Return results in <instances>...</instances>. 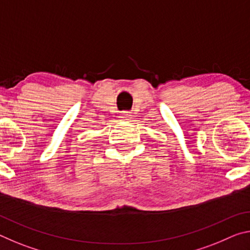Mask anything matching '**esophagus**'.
Listing matches in <instances>:
<instances>
[{
    "instance_id": "esophagus-1",
    "label": "esophagus",
    "mask_w": 250,
    "mask_h": 250,
    "mask_svg": "<svg viewBox=\"0 0 250 250\" xmlns=\"http://www.w3.org/2000/svg\"><path fill=\"white\" fill-rule=\"evenodd\" d=\"M120 118H121V120H124V121H129V120H131V118H132V116H131L130 112L125 111V112L121 113Z\"/></svg>"
}]
</instances>
